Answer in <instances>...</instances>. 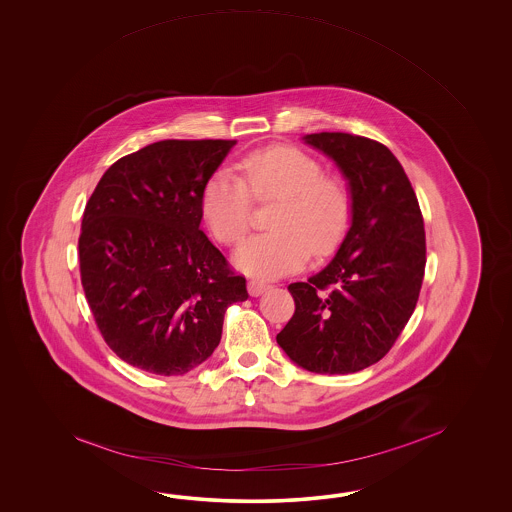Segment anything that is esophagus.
<instances>
[{
  "instance_id": "1",
  "label": "esophagus",
  "mask_w": 512,
  "mask_h": 512,
  "mask_svg": "<svg viewBox=\"0 0 512 512\" xmlns=\"http://www.w3.org/2000/svg\"><path fill=\"white\" fill-rule=\"evenodd\" d=\"M269 287H271L269 283L258 282V280H251V282H249V294H251V296H260V294L265 293Z\"/></svg>"
}]
</instances>
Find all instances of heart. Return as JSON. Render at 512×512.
<instances>
[{"instance_id":"b5f03b06","label":"heart","mask_w":512,"mask_h":512,"mask_svg":"<svg viewBox=\"0 0 512 512\" xmlns=\"http://www.w3.org/2000/svg\"><path fill=\"white\" fill-rule=\"evenodd\" d=\"M240 175L218 170L201 192V214L210 232L234 245L251 225L252 196L278 197L271 232L243 241L232 261L254 278H278L304 265L309 251L326 256L337 249L351 218V199L337 177L294 146H269L243 157Z\"/></svg>"}]
</instances>
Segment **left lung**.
<instances>
[{"mask_svg":"<svg viewBox=\"0 0 512 512\" xmlns=\"http://www.w3.org/2000/svg\"><path fill=\"white\" fill-rule=\"evenodd\" d=\"M302 141L348 181L351 218L335 258L289 285L296 309L276 342L304 370L346 375L379 362L414 313L425 276L423 216L403 166L381 142L340 131Z\"/></svg>","mask_w":512,"mask_h":512,"instance_id":"1","label":"left lung"}]
</instances>
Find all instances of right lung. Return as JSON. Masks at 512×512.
Returning a JSON list of instances; mask_svg holds the SVG:
<instances>
[{"instance_id": "1", "label": "right lung", "mask_w": 512, "mask_h": 512, "mask_svg": "<svg viewBox=\"0 0 512 512\" xmlns=\"http://www.w3.org/2000/svg\"><path fill=\"white\" fill-rule=\"evenodd\" d=\"M236 141H159L111 164L87 201L80 276L98 329L117 357L155 375H183L214 353L243 276L201 225V192Z\"/></svg>"}]
</instances>
